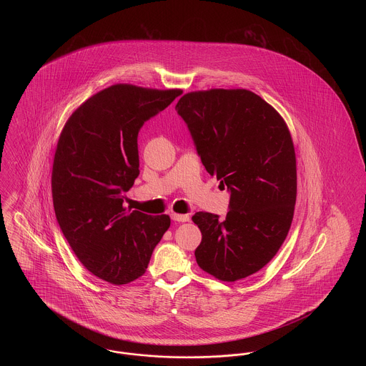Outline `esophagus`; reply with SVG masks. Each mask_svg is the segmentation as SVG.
Wrapping results in <instances>:
<instances>
[{"label":"esophagus","instance_id":"1","mask_svg":"<svg viewBox=\"0 0 366 366\" xmlns=\"http://www.w3.org/2000/svg\"><path fill=\"white\" fill-rule=\"evenodd\" d=\"M172 219L175 221V222H188V221H189V215H187V214H175V212H173V214H172Z\"/></svg>","mask_w":366,"mask_h":366}]
</instances>
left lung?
Wrapping results in <instances>:
<instances>
[{
  "label": "left lung",
  "mask_w": 366,
  "mask_h": 366,
  "mask_svg": "<svg viewBox=\"0 0 366 366\" xmlns=\"http://www.w3.org/2000/svg\"><path fill=\"white\" fill-rule=\"evenodd\" d=\"M209 175L230 191L227 218L199 211L196 262L221 281L259 272L284 243L296 203V157L279 112L247 89L184 94L175 105Z\"/></svg>",
  "instance_id": "8db88e82"
}]
</instances>
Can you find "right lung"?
<instances>
[{
    "label": "right lung",
    "mask_w": 366,
    "mask_h": 366,
    "mask_svg": "<svg viewBox=\"0 0 366 366\" xmlns=\"http://www.w3.org/2000/svg\"><path fill=\"white\" fill-rule=\"evenodd\" d=\"M181 93L117 84L79 105L60 133L52 169L56 218L76 258L107 282L141 277L170 227L166 214L123 207L122 193L139 174L141 126Z\"/></svg>",
    "instance_id": "add662e5"
}]
</instances>
